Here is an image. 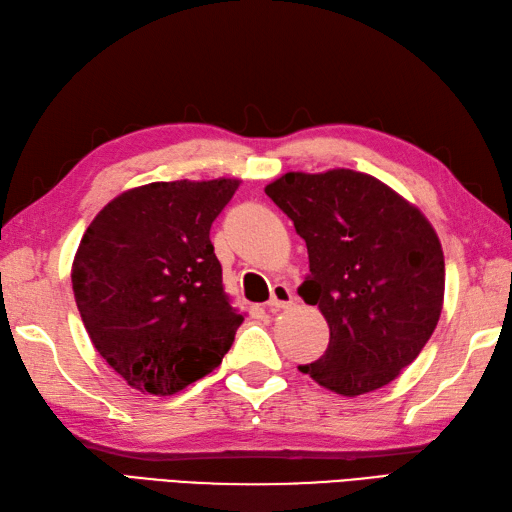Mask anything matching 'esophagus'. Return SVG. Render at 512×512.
Segmentation results:
<instances>
[{
	"label": "esophagus",
	"mask_w": 512,
	"mask_h": 512,
	"mask_svg": "<svg viewBox=\"0 0 512 512\" xmlns=\"http://www.w3.org/2000/svg\"><path fill=\"white\" fill-rule=\"evenodd\" d=\"M293 291L286 284H276L271 289V299L267 302V308L271 313H278L282 308H289L293 304Z\"/></svg>",
	"instance_id": "34e87169"
}]
</instances>
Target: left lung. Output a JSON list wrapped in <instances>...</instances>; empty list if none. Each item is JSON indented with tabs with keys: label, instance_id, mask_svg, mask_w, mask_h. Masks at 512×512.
<instances>
[{
	"label": "left lung",
	"instance_id": "obj_1",
	"mask_svg": "<svg viewBox=\"0 0 512 512\" xmlns=\"http://www.w3.org/2000/svg\"><path fill=\"white\" fill-rule=\"evenodd\" d=\"M265 193L306 241L310 273L297 293L330 326L326 354L299 371L345 397L393 382L441 317L445 260L430 221L352 169L291 171Z\"/></svg>",
	"mask_w": 512,
	"mask_h": 512
}]
</instances>
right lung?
I'll return each instance as SVG.
<instances>
[{
	"label": "right lung",
	"instance_id": "1",
	"mask_svg": "<svg viewBox=\"0 0 512 512\" xmlns=\"http://www.w3.org/2000/svg\"><path fill=\"white\" fill-rule=\"evenodd\" d=\"M239 180L136 186L86 228L71 284L95 350L134 389L173 395L221 365L243 315L210 226Z\"/></svg>",
	"mask_w": 512,
	"mask_h": 512
}]
</instances>
